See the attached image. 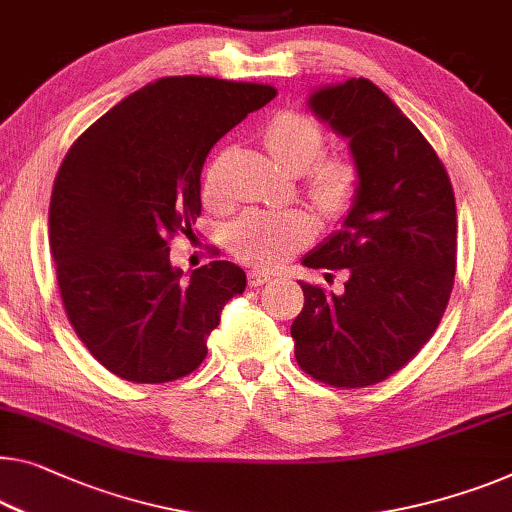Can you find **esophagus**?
Returning <instances> with one entry per match:
<instances>
[{
  "label": "esophagus",
  "instance_id": "1",
  "mask_svg": "<svg viewBox=\"0 0 512 512\" xmlns=\"http://www.w3.org/2000/svg\"><path fill=\"white\" fill-rule=\"evenodd\" d=\"M273 278V271L269 269H250L248 271V285L250 287H262L264 282H269Z\"/></svg>",
  "mask_w": 512,
  "mask_h": 512
}]
</instances>
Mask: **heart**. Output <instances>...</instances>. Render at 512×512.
Listing matches in <instances>:
<instances>
[{
	"instance_id": "b5f03b06",
	"label": "heart",
	"mask_w": 512,
	"mask_h": 512,
	"mask_svg": "<svg viewBox=\"0 0 512 512\" xmlns=\"http://www.w3.org/2000/svg\"><path fill=\"white\" fill-rule=\"evenodd\" d=\"M269 154L292 174H305L310 200L326 216H340L352 207L361 170L347 154H326V133L315 117L287 110L264 128ZM202 195L209 204L220 200V160L204 174ZM227 246L243 262L276 266L312 239V220L303 211H248L227 227Z\"/></svg>"
}]
</instances>
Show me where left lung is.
Here are the masks:
<instances>
[{"label": "left lung", "mask_w": 512, "mask_h": 512, "mask_svg": "<svg viewBox=\"0 0 512 512\" xmlns=\"http://www.w3.org/2000/svg\"><path fill=\"white\" fill-rule=\"evenodd\" d=\"M310 108L349 137L361 186L342 230L303 259L310 269H345L349 280L340 296L301 282L294 356L322 384L365 388L402 370L444 317L457 259L455 195L432 144L370 80L319 89Z\"/></svg>", "instance_id": "1"}]
</instances>
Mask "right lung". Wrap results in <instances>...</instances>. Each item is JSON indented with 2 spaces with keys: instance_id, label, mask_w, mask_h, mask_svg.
I'll return each instance as SVG.
<instances>
[{
  "instance_id": "1",
  "label": "right lung",
  "mask_w": 512,
  "mask_h": 512,
  "mask_svg": "<svg viewBox=\"0 0 512 512\" xmlns=\"http://www.w3.org/2000/svg\"><path fill=\"white\" fill-rule=\"evenodd\" d=\"M276 94L174 75L124 98L68 149L50 197V253L68 322L112 375L165 384L207 358L209 333L246 273L216 259L183 280L170 241L193 234L213 144Z\"/></svg>"
}]
</instances>
